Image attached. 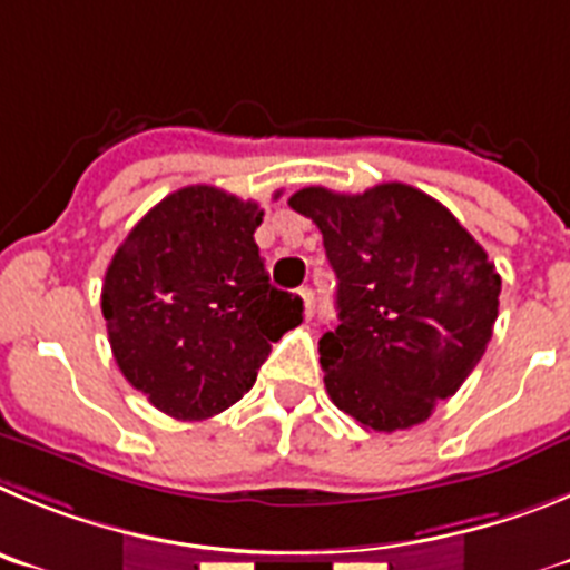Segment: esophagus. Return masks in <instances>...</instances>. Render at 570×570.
Segmentation results:
<instances>
[{"label": "esophagus", "mask_w": 570, "mask_h": 570, "mask_svg": "<svg viewBox=\"0 0 570 570\" xmlns=\"http://www.w3.org/2000/svg\"><path fill=\"white\" fill-rule=\"evenodd\" d=\"M297 295H301V301H304V315L306 317L315 315V292H312L309 286H304V289L297 292Z\"/></svg>", "instance_id": "34e87169"}]
</instances>
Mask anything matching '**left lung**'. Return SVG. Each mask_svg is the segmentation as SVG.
Listing matches in <instances>:
<instances>
[{
    "mask_svg": "<svg viewBox=\"0 0 570 570\" xmlns=\"http://www.w3.org/2000/svg\"><path fill=\"white\" fill-rule=\"evenodd\" d=\"M317 224L337 275V326L323 332L332 403L372 432L429 420L491 341L500 275L469 229L409 184L361 196L304 187L289 198Z\"/></svg>",
    "mask_w": 570,
    "mask_h": 570,
    "instance_id": "1",
    "label": "left lung"
}]
</instances>
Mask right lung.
Instances as JSON below:
<instances>
[{
  "instance_id": "add662e5",
  "label": "right lung",
  "mask_w": 570,
  "mask_h": 570,
  "mask_svg": "<svg viewBox=\"0 0 570 570\" xmlns=\"http://www.w3.org/2000/svg\"><path fill=\"white\" fill-rule=\"evenodd\" d=\"M261 222L255 202L193 184L112 255L101 286L112 357L158 412L204 420L238 403L273 343L304 321V301L269 284Z\"/></svg>"
}]
</instances>
